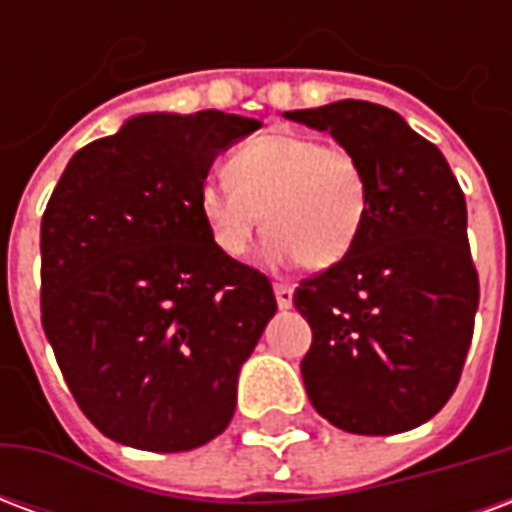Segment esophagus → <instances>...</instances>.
I'll list each match as a JSON object with an SVG mask.
<instances>
[{
	"instance_id": "34e87169",
	"label": "esophagus",
	"mask_w": 512,
	"mask_h": 512,
	"mask_svg": "<svg viewBox=\"0 0 512 512\" xmlns=\"http://www.w3.org/2000/svg\"><path fill=\"white\" fill-rule=\"evenodd\" d=\"M274 296H277L279 310H290L293 307V288L290 285H274Z\"/></svg>"
}]
</instances>
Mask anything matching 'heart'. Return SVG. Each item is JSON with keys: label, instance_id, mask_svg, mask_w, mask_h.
<instances>
[{"label": "heart", "instance_id": "b5f03b06", "mask_svg": "<svg viewBox=\"0 0 512 512\" xmlns=\"http://www.w3.org/2000/svg\"><path fill=\"white\" fill-rule=\"evenodd\" d=\"M224 169L227 180H205L197 191L200 219L222 255L246 257L268 227L274 263L301 260L323 271L359 241L367 178L351 150L304 134H263L238 147Z\"/></svg>", "mask_w": 512, "mask_h": 512}]
</instances>
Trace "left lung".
I'll use <instances>...</instances> for the list:
<instances>
[{"mask_svg":"<svg viewBox=\"0 0 512 512\" xmlns=\"http://www.w3.org/2000/svg\"><path fill=\"white\" fill-rule=\"evenodd\" d=\"M285 117L332 134L367 178L356 246L293 293L312 329L310 403L359 436L417 428L458 386L480 301L461 186L439 147L386 106L334 101Z\"/></svg>","mask_w":512,"mask_h":512,"instance_id":"8db88e82","label":"left lung"}]
</instances>
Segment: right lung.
I'll use <instances>...</instances> for the list:
<instances>
[{"label":"right lung","instance_id":"right-lung-1","mask_svg":"<svg viewBox=\"0 0 512 512\" xmlns=\"http://www.w3.org/2000/svg\"><path fill=\"white\" fill-rule=\"evenodd\" d=\"M260 120L145 112L73 153L40 224V312L106 439L183 452L230 425L238 373L277 312L266 274L222 255L197 211L216 156Z\"/></svg>","mask_w":512,"mask_h":512}]
</instances>
